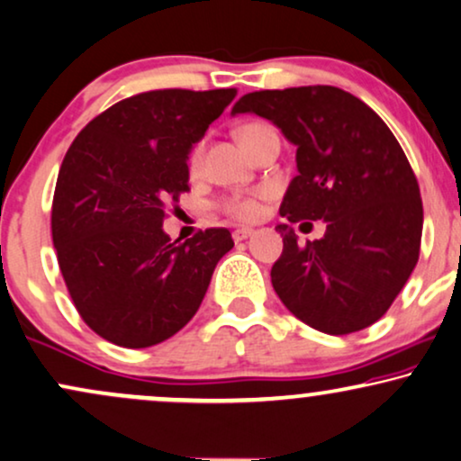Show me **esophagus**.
Wrapping results in <instances>:
<instances>
[{
  "instance_id": "obj_1",
  "label": "esophagus",
  "mask_w": 461,
  "mask_h": 461,
  "mask_svg": "<svg viewBox=\"0 0 461 461\" xmlns=\"http://www.w3.org/2000/svg\"><path fill=\"white\" fill-rule=\"evenodd\" d=\"M253 234H255V231L250 230V227H238V230H234V234H231V236H234L236 242H242V240H247V238H250Z\"/></svg>"
}]
</instances>
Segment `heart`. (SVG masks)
I'll return each mask as SVG.
<instances>
[{"instance_id": "obj_1", "label": "heart", "mask_w": 461, "mask_h": 461, "mask_svg": "<svg viewBox=\"0 0 461 461\" xmlns=\"http://www.w3.org/2000/svg\"><path fill=\"white\" fill-rule=\"evenodd\" d=\"M266 125L261 123H247L242 125L240 130H238V138H240V142L244 147H249L250 140H253L258 133L264 130ZM202 155H203V144H195L194 150H191L189 155V170L191 174H195L200 170L202 166ZM259 202L258 197H230V200L223 202V212L230 214V217H234L236 221H253L259 217Z\"/></svg>"}]
</instances>
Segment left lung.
<instances>
[{"label": "left lung", "mask_w": 461, "mask_h": 461, "mask_svg": "<svg viewBox=\"0 0 461 461\" xmlns=\"http://www.w3.org/2000/svg\"><path fill=\"white\" fill-rule=\"evenodd\" d=\"M242 113L272 121L298 149L281 217L328 223L306 247L294 227L276 225L274 291L325 334L368 328L398 298L421 247V194L398 140L370 106L328 85L247 93L231 108Z\"/></svg>", "instance_id": "left-lung-1"}]
</instances>
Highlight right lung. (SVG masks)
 Masks as SVG:
<instances>
[{
    "label": "right lung",
    "mask_w": 461,
    "mask_h": 461,
    "mask_svg": "<svg viewBox=\"0 0 461 461\" xmlns=\"http://www.w3.org/2000/svg\"><path fill=\"white\" fill-rule=\"evenodd\" d=\"M236 89L149 91L110 106L76 136L52 197V244L76 311L106 340L147 348L183 330L219 259L223 227L185 244L163 217L189 191V153Z\"/></svg>",
    "instance_id": "1"
}]
</instances>
